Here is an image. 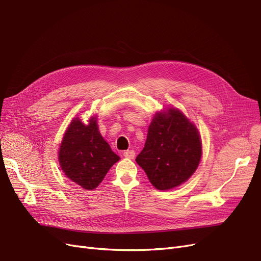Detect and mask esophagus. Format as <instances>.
<instances>
[{
    "mask_svg": "<svg viewBox=\"0 0 261 261\" xmlns=\"http://www.w3.org/2000/svg\"><path fill=\"white\" fill-rule=\"evenodd\" d=\"M122 154H123V156H124V158L133 159V158H134V155H135V152H134V150H126V151H123V152H122Z\"/></svg>",
    "mask_w": 261,
    "mask_h": 261,
    "instance_id": "1",
    "label": "esophagus"
}]
</instances>
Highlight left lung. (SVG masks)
<instances>
[{"instance_id": "obj_1", "label": "left lung", "mask_w": 261, "mask_h": 261, "mask_svg": "<svg viewBox=\"0 0 261 261\" xmlns=\"http://www.w3.org/2000/svg\"><path fill=\"white\" fill-rule=\"evenodd\" d=\"M201 153L195 124L180 110L168 108L154 114L144 148L135 161L155 189L165 191L189 180L198 167Z\"/></svg>"}]
</instances>
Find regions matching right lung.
I'll return each mask as SVG.
<instances>
[{
  "instance_id": "add662e5",
  "label": "right lung",
  "mask_w": 261,
  "mask_h": 261,
  "mask_svg": "<svg viewBox=\"0 0 261 261\" xmlns=\"http://www.w3.org/2000/svg\"><path fill=\"white\" fill-rule=\"evenodd\" d=\"M119 159L100 134L97 116L90 117L87 124L79 117L73 118L59 149L62 171L85 190L97 188Z\"/></svg>"
}]
</instances>
